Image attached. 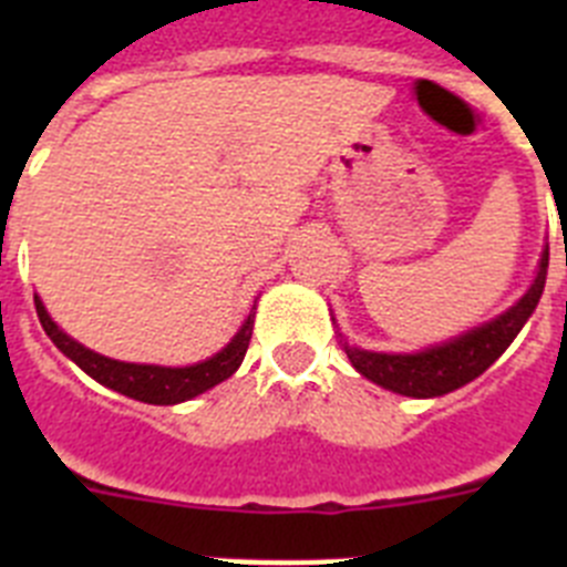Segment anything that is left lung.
<instances>
[{"label": "left lung", "instance_id": "1", "mask_svg": "<svg viewBox=\"0 0 567 567\" xmlns=\"http://www.w3.org/2000/svg\"><path fill=\"white\" fill-rule=\"evenodd\" d=\"M545 275H548V252H543L537 280L530 284L517 307H511L485 327L460 334L452 343L434 346L417 354H380L343 346L346 358L352 360L363 378L405 398H440V394L454 392L460 385L480 378L508 349L511 340L517 338L543 298Z\"/></svg>", "mask_w": 567, "mask_h": 567}]
</instances>
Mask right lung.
Here are the masks:
<instances>
[{
	"label": "right lung",
	"mask_w": 567,
	"mask_h": 567,
	"mask_svg": "<svg viewBox=\"0 0 567 567\" xmlns=\"http://www.w3.org/2000/svg\"><path fill=\"white\" fill-rule=\"evenodd\" d=\"M37 300V315L39 320H42V329L48 332V338L53 340L79 369H84L90 378L99 380V383L107 385V389H113V392H122L133 400L155 405L182 403V400L195 398V394L207 392V389L218 385L221 380L233 378L235 369H238L240 360H244V354H247L255 323V315H249L247 323H244L240 332L233 338V343H229L227 349H221L215 358L204 360V363L184 365V369H167V365L122 363V360H110L104 358V354L90 352L82 343L68 338V334L50 320V315L44 312L42 307V300Z\"/></svg>",
	"instance_id": "right-lung-1"
}]
</instances>
